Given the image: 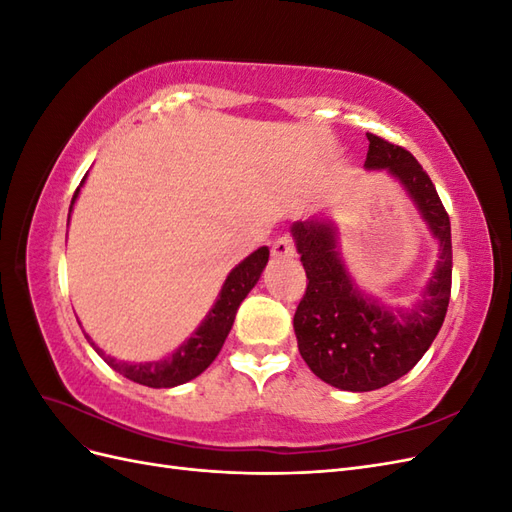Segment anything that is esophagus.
Returning a JSON list of instances; mask_svg holds the SVG:
<instances>
[{"label":"esophagus","instance_id":"34e87169","mask_svg":"<svg viewBox=\"0 0 512 512\" xmlns=\"http://www.w3.org/2000/svg\"><path fill=\"white\" fill-rule=\"evenodd\" d=\"M273 258H292L294 256V239L290 235H284L273 243L271 250Z\"/></svg>","mask_w":512,"mask_h":512}]
</instances>
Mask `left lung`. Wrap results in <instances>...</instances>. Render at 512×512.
<instances>
[{
	"mask_svg": "<svg viewBox=\"0 0 512 512\" xmlns=\"http://www.w3.org/2000/svg\"><path fill=\"white\" fill-rule=\"evenodd\" d=\"M367 141L365 168H386L404 185L440 243V260L412 309L386 307L354 284L329 220L290 226L309 280L292 322L299 352L320 380L352 393L382 389L423 359L444 322L453 275L451 220L429 175L404 147L376 134H367Z\"/></svg>",
	"mask_w": 512,
	"mask_h": 512,
	"instance_id": "left-lung-1",
	"label": "left lung"
}]
</instances>
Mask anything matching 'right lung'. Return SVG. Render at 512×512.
<instances>
[{
  "label": "right lung",
  "mask_w": 512,
  "mask_h": 512,
  "mask_svg": "<svg viewBox=\"0 0 512 512\" xmlns=\"http://www.w3.org/2000/svg\"><path fill=\"white\" fill-rule=\"evenodd\" d=\"M87 175L83 177L81 185L85 183ZM81 185L76 188L72 196V205L76 203V196L81 192ZM70 205V211H72ZM70 222V213H68ZM269 260V247H258L254 254L247 256L243 262L232 269L226 277V282L218 294V301L211 307L207 318L200 322V327L185 339V342L173 352L164 356L160 361H149V363H128V361H117L113 356L104 354L102 348L94 344L87 333V342L91 344L108 367L119 371L121 376H126L132 382H138L143 386H151V389H173L183 382H190L196 376L203 374V371L215 361V356L220 354L226 337L232 329V322H235L237 309L241 301L247 297L256 282L260 280L262 269L267 267Z\"/></svg>",
  "instance_id": "right-lung-1"
}]
</instances>
